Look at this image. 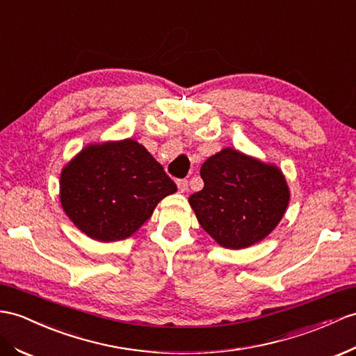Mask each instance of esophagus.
Returning a JSON list of instances; mask_svg holds the SVG:
<instances>
[{
    "instance_id": "1",
    "label": "esophagus",
    "mask_w": 356,
    "mask_h": 356,
    "mask_svg": "<svg viewBox=\"0 0 356 356\" xmlns=\"http://www.w3.org/2000/svg\"><path fill=\"white\" fill-rule=\"evenodd\" d=\"M177 186H178V190L181 193H184L188 190V181L187 179H178L177 181Z\"/></svg>"
}]
</instances>
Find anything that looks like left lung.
Instances as JSON below:
<instances>
[{"label":"left lung","mask_w":356,"mask_h":356,"mask_svg":"<svg viewBox=\"0 0 356 356\" xmlns=\"http://www.w3.org/2000/svg\"><path fill=\"white\" fill-rule=\"evenodd\" d=\"M204 188L188 197L201 227L223 248L266 238L282 219L290 190L281 169L232 148L202 164Z\"/></svg>","instance_id":"8db88e82"}]
</instances>
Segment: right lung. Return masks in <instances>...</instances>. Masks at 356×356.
<instances>
[{
	"label": "right lung",
	"mask_w": 356,
	"mask_h": 356,
	"mask_svg": "<svg viewBox=\"0 0 356 356\" xmlns=\"http://www.w3.org/2000/svg\"><path fill=\"white\" fill-rule=\"evenodd\" d=\"M177 192L145 146L133 138L89 145L60 175V202L69 219L98 241L124 240Z\"/></svg>",
	"instance_id": "right-lung-1"
}]
</instances>
